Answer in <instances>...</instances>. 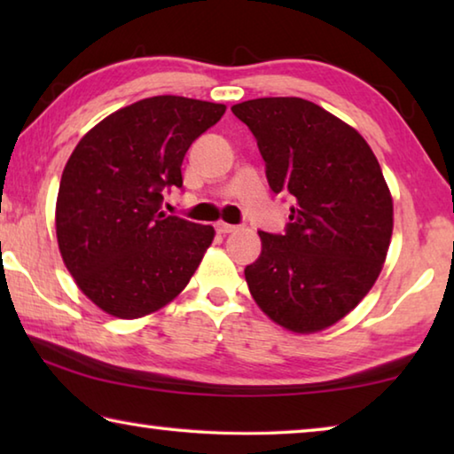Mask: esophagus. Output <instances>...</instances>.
Wrapping results in <instances>:
<instances>
[{"label": "esophagus", "mask_w": 454, "mask_h": 454, "mask_svg": "<svg viewBox=\"0 0 454 454\" xmlns=\"http://www.w3.org/2000/svg\"><path fill=\"white\" fill-rule=\"evenodd\" d=\"M216 230H218V234H232V232H236L238 230V226H234V224H226V222H218L216 224Z\"/></svg>", "instance_id": "obj_1"}]
</instances>
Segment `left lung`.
<instances>
[{"label":"left lung","instance_id":"8db88e82","mask_svg":"<svg viewBox=\"0 0 454 454\" xmlns=\"http://www.w3.org/2000/svg\"><path fill=\"white\" fill-rule=\"evenodd\" d=\"M232 112L254 134L272 192L296 200L286 234L258 232L250 294L290 333H320L379 278L393 236L388 184L364 137L309 99L258 98Z\"/></svg>","mask_w":454,"mask_h":454}]
</instances>
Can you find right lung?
I'll return each mask as SVG.
<instances>
[{
    "mask_svg": "<svg viewBox=\"0 0 454 454\" xmlns=\"http://www.w3.org/2000/svg\"><path fill=\"white\" fill-rule=\"evenodd\" d=\"M224 104L153 96L120 107L82 137L56 202L59 254L78 288L116 318L148 317L186 288L212 226L166 216L164 188H182L192 142Z\"/></svg>",
    "mask_w": 454,
    "mask_h": 454,
    "instance_id": "obj_1",
    "label": "right lung"
}]
</instances>
